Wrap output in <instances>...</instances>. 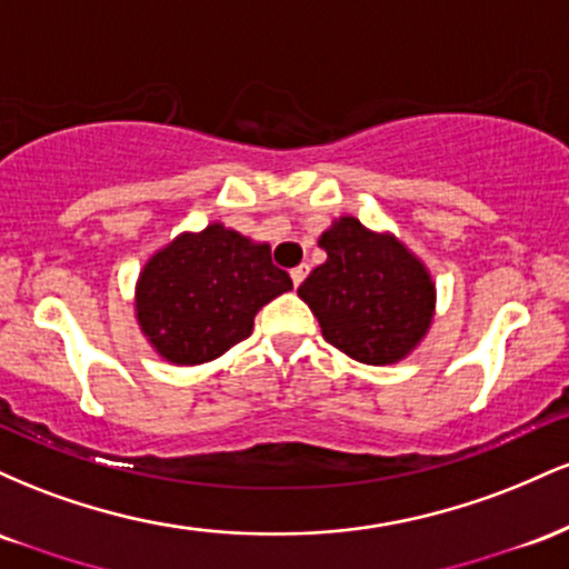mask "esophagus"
<instances>
[{
    "mask_svg": "<svg viewBox=\"0 0 569 569\" xmlns=\"http://www.w3.org/2000/svg\"><path fill=\"white\" fill-rule=\"evenodd\" d=\"M307 272H310V267H307V264H299V267H293V270H291V280H293V286H299V283H302V280L307 278Z\"/></svg>",
    "mask_w": 569,
    "mask_h": 569,
    "instance_id": "obj_1",
    "label": "esophagus"
}]
</instances>
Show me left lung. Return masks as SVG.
<instances>
[{"label":"left lung","mask_w":569,"mask_h":569,"mask_svg":"<svg viewBox=\"0 0 569 569\" xmlns=\"http://www.w3.org/2000/svg\"><path fill=\"white\" fill-rule=\"evenodd\" d=\"M326 262L299 286L326 342L371 367L401 361L426 337L433 283L398 240L358 219L335 221L318 240Z\"/></svg>","instance_id":"1"}]
</instances>
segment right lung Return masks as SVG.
<instances>
[{"instance_id": "add662e5", "label": "right lung", "mask_w": 569, "mask_h": 569, "mask_svg": "<svg viewBox=\"0 0 569 569\" xmlns=\"http://www.w3.org/2000/svg\"><path fill=\"white\" fill-rule=\"evenodd\" d=\"M291 289L270 246L211 224L181 234L143 267L136 316L143 335L173 363H206L253 329V316Z\"/></svg>"}]
</instances>
